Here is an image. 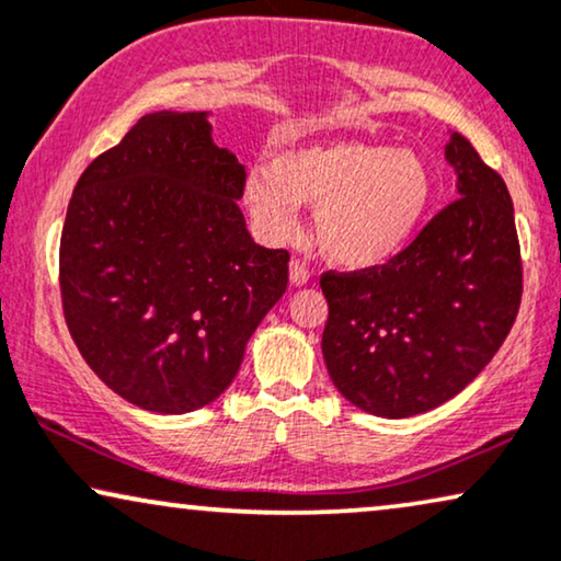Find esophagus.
I'll return each mask as SVG.
<instances>
[{
  "instance_id": "34e87169",
  "label": "esophagus",
  "mask_w": 561,
  "mask_h": 561,
  "mask_svg": "<svg viewBox=\"0 0 561 561\" xmlns=\"http://www.w3.org/2000/svg\"><path fill=\"white\" fill-rule=\"evenodd\" d=\"M310 282V268L302 264V261H293L289 264V285L293 287H305Z\"/></svg>"
}]
</instances>
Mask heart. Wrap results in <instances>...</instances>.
<instances>
[{
	"mask_svg": "<svg viewBox=\"0 0 561 561\" xmlns=\"http://www.w3.org/2000/svg\"><path fill=\"white\" fill-rule=\"evenodd\" d=\"M433 205L423 156L362 140H312L249 171L243 207L266 243L300 230V207H316V238L335 266L375 272L402 256Z\"/></svg>",
	"mask_w": 561,
	"mask_h": 561,
	"instance_id": "b5f03b06",
	"label": "heart"
}]
</instances>
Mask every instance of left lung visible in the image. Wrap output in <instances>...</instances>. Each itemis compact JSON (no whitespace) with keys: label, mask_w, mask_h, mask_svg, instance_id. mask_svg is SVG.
I'll return each instance as SVG.
<instances>
[{"label":"left lung","mask_w":561,"mask_h":561,"mask_svg":"<svg viewBox=\"0 0 561 561\" xmlns=\"http://www.w3.org/2000/svg\"><path fill=\"white\" fill-rule=\"evenodd\" d=\"M444 156L457 199L405 253L375 272L320 279L328 375L351 405L377 417L421 415L459 394L518 316L524 276L503 176L459 133Z\"/></svg>","instance_id":"8db88e82"}]
</instances>
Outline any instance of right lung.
Segmentation results:
<instances>
[{
    "label": "right lung",
    "mask_w": 561,
    "mask_h": 561,
    "mask_svg": "<svg viewBox=\"0 0 561 561\" xmlns=\"http://www.w3.org/2000/svg\"><path fill=\"white\" fill-rule=\"evenodd\" d=\"M245 171L210 112H151L79 176L61 233V300L94 375L133 405H210L287 289L289 253L253 243Z\"/></svg>",
    "instance_id": "obj_1"
}]
</instances>
